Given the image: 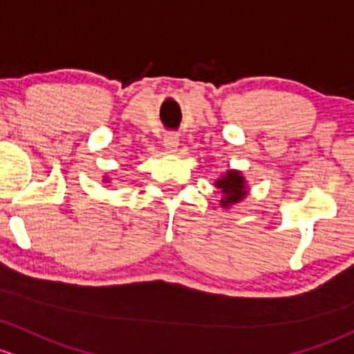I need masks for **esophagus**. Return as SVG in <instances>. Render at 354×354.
Returning a JSON list of instances; mask_svg holds the SVG:
<instances>
[{"label": "esophagus", "instance_id": "esophagus-1", "mask_svg": "<svg viewBox=\"0 0 354 354\" xmlns=\"http://www.w3.org/2000/svg\"><path fill=\"white\" fill-rule=\"evenodd\" d=\"M163 148H165V153H176L177 148H178V136L176 134H169V136H165V140H163Z\"/></svg>", "mask_w": 354, "mask_h": 354}]
</instances>
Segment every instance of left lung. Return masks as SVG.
<instances>
[{"label": "left lung", "instance_id": "1", "mask_svg": "<svg viewBox=\"0 0 354 354\" xmlns=\"http://www.w3.org/2000/svg\"><path fill=\"white\" fill-rule=\"evenodd\" d=\"M214 187L221 194L220 206L223 209H230L235 204L242 203L249 196V184L240 170L228 169L214 180Z\"/></svg>", "mask_w": 354, "mask_h": 354}]
</instances>
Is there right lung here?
Returning a JSON list of instances; mask_svg holds the SVG:
<instances>
[{"label":"right lung","mask_w":354,"mask_h":354,"mask_svg":"<svg viewBox=\"0 0 354 354\" xmlns=\"http://www.w3.org/2000/svg\"><path fill=\"white\" fill-rule=\"evenodd\" d=\"M102 180H104V182H105V184H109V182H111V177L104 176V177H102Z\"/></svg>","instance_id":"obj_1"}]
</instances>
